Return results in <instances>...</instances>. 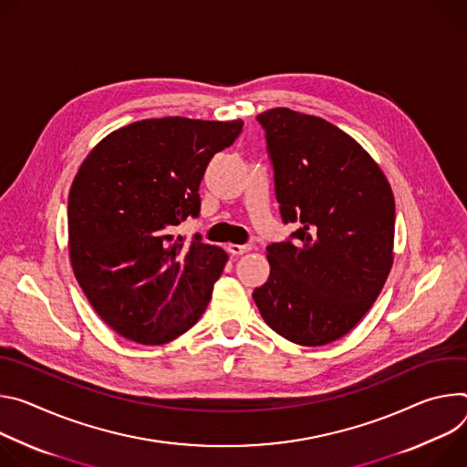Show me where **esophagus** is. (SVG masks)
Listing matches in <instances>:
<instances>
[{"instance_id":"1","label":"esophagus","mask_w":467,"mask_h":467,"mask_svg":"<svg viewBox=\"0 0 467 467\" xmlns=\"http://www.w3.org/2000/svg\"><path fill=\"white\" fill-rule=\"evenodd\" d=\"M250 250H252L250 244H228V252L232 255H241V254H246Z\"/></svg>"}]
</instances>
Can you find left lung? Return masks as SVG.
<instances>
[{
  "label": "left lung",
  "mask_w": 467,
  "mask_h": 467,
  "mask_svg": "<svg viewBox=\"0 0 467 467\" xmlns=\"http://www.w3.org/2000/svg\"><path fill=\"white\" fill-rule=\"evenodd\" d=\"M255 120L282 221L298 230L267 246L271 275L252 296L282 337L327 345L350 332L384 287L393 264V192L371 155L334 124L287 108Z\"/></svg>",
  "instance_id": "1"
}]
</instances>
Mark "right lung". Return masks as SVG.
<instances>
[{"label": "right lung", "instance_id": "obj_1", "mask_svg": "<svg viewBox=\"0 0 467 467\" xmlns=\"http://www.w3.org/2000/svg\"><path fill=\"white\" fill-rule=\"evenodd\" d=\"M241 130V120H140L108 135L79 167L70 260L96 314L120 336L163 345L205 312L228 255L176 226L198 219L203 172Z\"/></svg>", "mask_w": 467, "mask_h": 467}]
</instances>
